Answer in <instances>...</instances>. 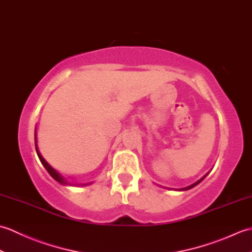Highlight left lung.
Returning <instances> with one entry per match:
<instances>
[{
  "mask_svg": "<svg viewBox=\"0 0 252 252\" xmlns=\"http://www.w3.org/2000/svg\"><path fill=\"white\" fill-rule=\"evenodd\" d=\"M209 174V172L207 173V174H205V175H203L202 176V178L200 179V180H198L197 182H196V183H194V184H191V185H189V186H187V187H184V189H180V190H187V189H192V187H195L196 185H198V184H199L200 183V182L203 180V179H205L206 178V176Z\"/></svg>",
  "mask_w": 252,
  "mask_h": 252,
  "instance_id": "8db88e82",
  "label": "left lung"
}]
</instances>
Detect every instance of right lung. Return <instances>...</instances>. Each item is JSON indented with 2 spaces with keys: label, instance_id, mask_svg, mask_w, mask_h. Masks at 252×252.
<instances>
[{
  "label": "right lung",
  "instance_id": "1",
  "mask_svg": "<svg viewBox=\"0 0 252 252\" xmlns=\"http://www.w3.org/2000/svg\"><path fill=\"white\" fill-rule=\"evenodd\" d=\"M34 142H35V151H36L37 157H39L41 163L43 164V167L46 169L47 172L50 173V175L52 176V178L54 179L55 181H57L58 183H61V184H63V185H77V186H85V185L92 184V183H91V182H90V183H84V184H72V183H70V182H69V181H67L66 178H63V176L60 172H58V171H56L54 168H52L51 165L49 164V162H47L43 157H42V155H41L40 152H39V148H37V144H36V132H35V131H34Z\"/></svg>",
  "mask_w": 252,
  "mask_h": 252
}]
</instances>
